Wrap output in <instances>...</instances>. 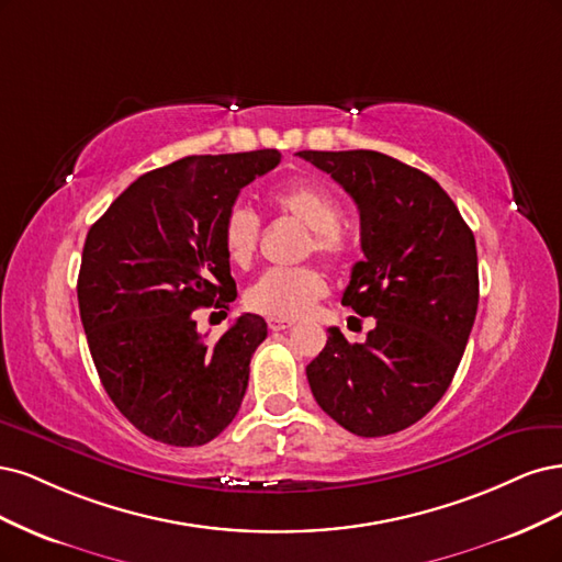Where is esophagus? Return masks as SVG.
I'll use <instances>...</instances> for the list:
<instances>
[{"label":"esophagus","instance_id":"obj_1","mask_svg":"<svg viewBox=\"0 0 562 562\" xmlns=\"http://www.w3.org/2000/svg\"><path fill=\"white\" fill-rule=\"evenodd\" d=\"M292 327H294V319H278V317L268 319L270 331H284V329H292Z\"/></svg>","mask_w":562,"mask_h":562}]
</instances>
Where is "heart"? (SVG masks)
I'll list each match as a JSON object with an SVG mask.
<instances>
[{
	"mask_svg": "<svg viewBox=\"0 0 562 562\" xmlns=\"http://www.w3.org/2000/svg\"><path fill=\"white\" fill-rule=\"evenodd\" d=\"M273 207L311 231V240L305 243L307 251H317L319 257L334 263L350 255V238L340 226L338 198L317 182L289 184L270 198ZM261 224L255 210L247 205H233L222 222V245L226 259L235 268H247L257 257ZM327 278L315 266L301 268H273L247 289L245 301L255 313L296 319L327 294Z\"/></svg>",
	"mask_w": 562,
	"mask_h": 562,
	"instance_id": "1",
	"label": "heart"
}]
</instances>
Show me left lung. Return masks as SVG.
Masks as SVG:
<instances>
[{
    "instance_id": "left-lung-1",
    "label": "left lung",
    "mask_w": 562,
    "mask_h": 562,
    "mask_svg": "<svg viewBox=\"0 0 562 562\" xmlns=\"http://www.w3.org/2000/svg\"><path fill=\"white\" fill-rule=\"evenodd\" d=\"M346 189L359 210L364 261L342 305L375 317L364 342L336 327L307 364L315 402L357 437H387L418 423L446 394L479 307L474 233L450 195L392 156L299 151Z\"/></svg>"
}]
</instances>
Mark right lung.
<instances>
[{"instance_id":"1","label":"right lung","mask_w":562,"mask_h":562,"mask_svg":"<svg viewBox=\"0 0 562 562\" xmlns=\"http://www.w3.org/2000/svg\"><path fill=\"white\" fill-rule=\"evenodd\" d=\"M280 158L259 149L175 160L135 179L86 235L77 296L88 348L114 406L154 441L203 446L243 404L263 317L245 313L205 340L195 311L224 313L238 296L222 222Z\"/></svg>"}]
</instances>
